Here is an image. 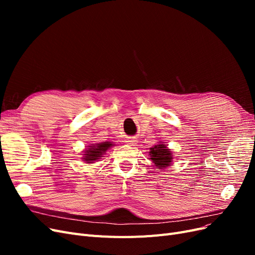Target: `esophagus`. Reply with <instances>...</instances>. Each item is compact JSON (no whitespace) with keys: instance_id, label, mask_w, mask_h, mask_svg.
<instances>
[{"instance_id":"34e87169","label":"esophagus","mask_w":255,"mask_h":255,"mask_svg":"<svg viewBox=\"0 0 255 255\" xmlns=\"http://www.w3.org/2000/svg\"><path fill=\"white\" fill-rule=\"evenodd\" d=\"M127 142H128L130 145H134V144H136V140H135V138H128L127 139Z\"/></svg>"}]
</instances>
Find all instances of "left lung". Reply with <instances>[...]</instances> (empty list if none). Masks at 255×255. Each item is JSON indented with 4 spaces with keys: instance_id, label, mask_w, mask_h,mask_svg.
Masks as SVG:
<instances>
[{
    "instance_id": "obj_1",
    "label": "left lung",
    "mask_w": 255,
    "mask_h": 255,
    "mask_svg": "<svg viewBox=\"0 0 255 255\" xmlns=\"http://www.w3.org/2000/svg\"><path fill=\"white\" fill-rule=\"evenodd\" d=\"M150 156L153 163L159 169L170 166L172 159V154L165 144H156L151 148Z\"/></svg>"
}]
</instances>
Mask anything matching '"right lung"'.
<instances>
[{
    "label": "right lung",
    "mask_w": 255,
    "mask_h": 255,
    "mask_svg": "<svg viewBox=\"0 0 255 255\" xmlns=\"http://www.w3.org/2000/svg\"><path fill=\"white\" fill-rule=\"evenodd\" d=\"M113 143L105 141L102 143H97L94 145H89V149L86 150L84 154V159L86 163H92L94 160H97L99 157H101L102 154L107 150L110 149Z\"/></svg>",
    "instance_id": "1"
}]
</instances>
